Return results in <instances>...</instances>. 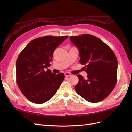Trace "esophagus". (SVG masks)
I'll return each instance as SVG.
<instances>
[{"label": "esophagus", "instance_id": "esophagus-1", "mask_svg": "<svg viewBox=\"0 0 132 132\" xmlns=\"http://www.w3.org/2000/svg\"><path fill=\"white\" fill-rule=\"evenodd\" d=\"M64 75H65V77H70L71 75V74L70 72H66L65 73H64Z\"/></svg>", "mask_w": 132, "mask_h": 132}]
</instances>
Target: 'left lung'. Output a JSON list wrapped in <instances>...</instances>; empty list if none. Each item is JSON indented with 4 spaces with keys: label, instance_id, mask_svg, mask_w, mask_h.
Returning <instances> with one entry per match:
<instances>
[{
    "label": "left lung",
    "instance_id": "8db88e82",
    "mask_svg": "<svg viewBox=\"0 0 132 132\" xmlns=\"http://www.w3.org/2000/svg\"><path fill=\"white\" fill-rule=\"evenodd\" d=\"M70 40L79 52L80 63L87 74L86 79L80 74L75 86L77 93L86 100L97 103L107 97L117 82V60L113 50L95 36L83 34L71 36Z\"/></svg>",
    "mask_w": 132,
    "mask_h": 132
}]
</instances>
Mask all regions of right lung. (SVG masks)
Segmentation results:
<instances>
[{
  "label": "right lung",
  "instance_id": "right-lung-1",
  "mask_svg": "<svg viewBox=\"0 0 132 132\" xmlns=\"http://www.w3.org/2000/svg\"><path fill=\"white\" fill-rule=\"evenodd\" d=\"M68 36H46L32 40L20 53L16 61V82L28 100L42 104L54 96L64 78L49 69L53 52Z\"/></svg>",
  "mask_w": 132,
  "mask_h": 132
}]
</instances>
